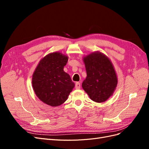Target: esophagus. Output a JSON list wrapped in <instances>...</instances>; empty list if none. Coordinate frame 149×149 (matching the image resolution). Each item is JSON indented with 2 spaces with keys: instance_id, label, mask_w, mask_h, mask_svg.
Returning <instances> with one entry per match:
<instances>
[{
  "instance_id": "obj_1",
  "label": "esophagus",
  "mask_w": 149,
  "mask_h": 149,
  "mask_svg": "<svg viewBox=\"0 0 149 149\" xmlns=\"http://www.w3.org/2000/svg\"><path fill=\"white\" fill-rule=\"evenodd\" d=\"M80 87H81L80 83H79V82L76 83V84H75V88H76V89H79Z\"/></svg>"
}]
</instances>
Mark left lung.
<instances>
[{
	"label": "left lung",
	"instance_id": "left-lung-1",
	"mask_svg": "<svg viewBox=\"0 0 149 149\" xmlns=\"http://www.w3.org/2000/svg\"><path fill=\"white\" fill-rule=\"evenodd\" d=\"M87 76L82 88L90 99L103 102L113 95L118 77L111 61L104 54L96 51L83 58Z\"/></svg>",
	"mask_w": 149,
	"mask_h": 149
}]
</instances>
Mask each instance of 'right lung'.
<instances>
[{
	"mask_svg": "<svg viewBox=\"0 0 149 149\" xmlns=\"http://www.w3.org/2000/svg\"><path fill=\"white\" fill-rule=\"evenodd\" d=\"M68 60V57L59 52L49 53L33 72L31 83L36 96L50 106L63 104L74 87L70 76L63 70Z\"/></svg>",
	"mask_w": 149,
	"mask_h": 149,
	"instance_id": "add662e5",
	"label": "right lung"
}]
</instances>
